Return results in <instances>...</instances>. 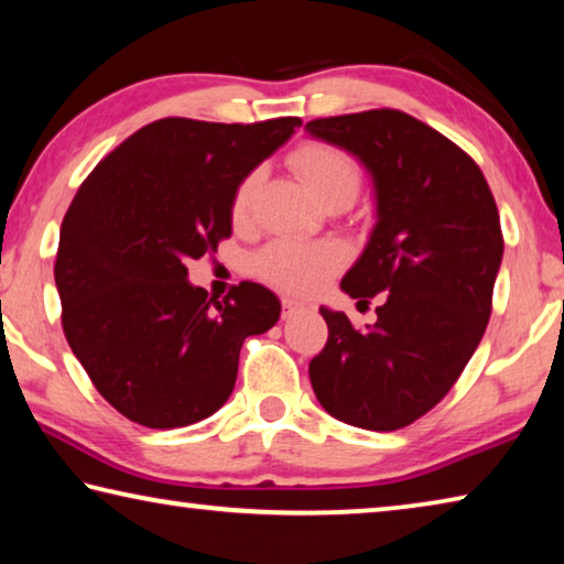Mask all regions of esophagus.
I'll use <instances>...</instances> for the list:
<instances>
[{"label": "esophagus", "mask_w": 564, "mask_h": 564, "mask_svg": "<svg viewBox=\"0 0 564 564\" xmlns=\"http://www.w3.org/2000/svg\"><path fill=\"white\" fill-rule=\"evenodd\" d=\"M301 308H303V303L293 301V299H283V301H281V313H283V318H291V316H295V313H299Z\"/></svg>", "instance_id": "esophagus-1"}]
</instances>
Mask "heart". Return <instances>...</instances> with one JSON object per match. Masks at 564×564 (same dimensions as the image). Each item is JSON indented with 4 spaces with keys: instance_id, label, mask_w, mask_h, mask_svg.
I'll return each mask as SVG.
<instances>
[{
    "instance_id": "heart-1",
    "label": "heart",
    "mask_w": 564,
    "mask_h": 564,
    "mask_svg": "<svg viewBox=\"0 0 564 564\" xmlns=\"http://www.w3.org/2000/svg\"><path fill=\"white\" fill-rule=\"evenodd\" d=\"M291 164L323 204L333 196H356L360 186V166L346 149L328 141H305L295 147ZM261 184V169L248 171L238 181L231 196V221L246 224L251 216L256 191ZM346 263V248L338 241H299L279 238L263 248L256 259V271L263 281L289 293H316L340 265Z\"/></svg>"
}]
</instances>
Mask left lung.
Returning a JSON list of instances; mask_svg holds the SVG:
<instances>
[{"label": "left lung", "instance_id": "8db88e82", "mask_svg": "<svg viewBox=\"0 0 564 564\" xmlns=\"http://www.w3.org/2000/svg\"><path fill=\"white\" fill-rule=\"evenodd\" d=\"M370 171L378 224L340 289L380 295L373 326L321 308L328 340L308 373L333 417L366 431L415 423L451 393L492 313L502 228L480 166L427 123L370 109L305 123Z\"/></svg>", "mask_w": 564, "mask_h": 564}]
</instances>
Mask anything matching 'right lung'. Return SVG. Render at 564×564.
Listing matches in <instances>:
<instances>
[{"instance_id":"obj_1","label":"right lung","mask_w":564,"mask_h":564,"mask_svg":"<svg viewBox=\"0 0 564 564\" xmlns=\"http://www.w3.org/2000/svg\"><path fill=\"white\" fill-rule=\"evenodd\" d=\"M295 127L299 117L151 121L76 191L54 263L62 328L123 417L169 431L214 415L236 386L243 340L279 321L281 303L261 283L216 301L186 281V263L231 236L236 184Z\"/></svg>"}]
</instances>
